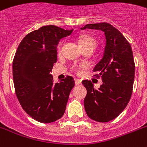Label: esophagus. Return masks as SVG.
Returning <instances> with one entry per match:
<instances>
[{
  "label": "esophagus",
  "mask_w": 147,
  "mask_h": 147,
  "mask_svg": "<svg viewBox=\"0 0 147 147\" xmlns=\"http://www.w3.org/2000/svg\"><path fill=\"white\" fill-rule=\"evenodd\" d=\"M75 83H76V85H80L82 83V80L78 79V78H75Z\"/></svg>",
  "instance_id": "obj_1"
}]
</instances>
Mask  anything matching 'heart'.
Here are the masks:
<instances>
[{"label": "heart", "instance_id": "1", "mask_svg": "<svg viewBox=\"0 0 147 147\" xmlns=\"http://www.w3.org/2000/svg\"><path fill=\"white\" fill-rule=\"evenodd\" d=\"M78 42L79 47L82 49H83V48H92V49H94V48L96 47V40H94L93 37L88 35L81 36L79 39H78ZM62 46H63V42L60 41L58 43L57 47H56V52H57L58 54H59L61 53ZM82 65H76V66H74L72 69L74 70V71H76V73L81 74L82 73Z\"/></svg>", "mask_w": 147, "mask_h": 147}]
</instances>
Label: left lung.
<instances>
[{
    "label": "left lung",
    "instance_id": "1",
    "mask_svg": "<svg viewBox=\"0 0 147 147\" xmlns=\"http://www.w3.org/2000/svg\"><path fill=\"white\" fill-rule=\"evenodd\" d=\"M86 28L102 30L106 46L102 59L93 70L97 73L93 76L102 79V85L95 89L91 81H82L87 89L85 109L92 120L108 122L123 111L132 95L135 74L132 48L123 34L110 24H90L81 29Z\"/></svg>",
    "mask_w": 147,
    "mask_h": 147
}]
</instances>
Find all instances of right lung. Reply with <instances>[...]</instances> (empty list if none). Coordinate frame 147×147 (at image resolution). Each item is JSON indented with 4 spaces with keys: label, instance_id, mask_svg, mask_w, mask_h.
Listing matches in <instances>:
<instances>
[{
    "label": "right lung",
    "instance_id": "obj_1",
    "mask_svg": "<svg viewBox=\"0 0 147 147\" xmlns=\"http://www.w3.org/2000/svg\"><path fill=\"white\" fill-rule=\"evenodd\" d=\"M65 30L49 25L28 33L22 40L13 60L15 93L23 109L36 121L51 123L61 118L75 81L67 76L53 83L51 72L57 62V47Z\"/></svg>",
    "mask_w": 147,
    "mask_h": 147
}]
</instances>
